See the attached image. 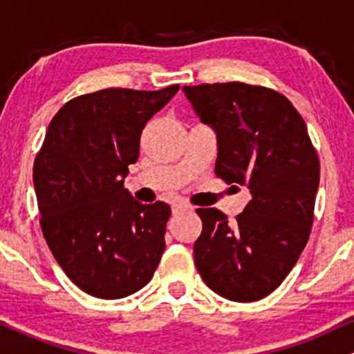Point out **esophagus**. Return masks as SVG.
I'll return each mask as SVG.
<instances>
[{"instance_id":"1","label":"esophagus","mask_w":354,"mask_h":354,"mask_svg":"<svg viewBox=\"0 0 354 354\" xmlns=\"http://www.w3.org/2000/svg\"><path fill=\"white\" fill-rule=\"evenodd\" d=\"M191 206L186 201L173 203V213H181V211H189Z\"/></svg>"}]
</instances>
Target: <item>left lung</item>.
Returning <instances> with one entry per match:
<instances>
[{"label": "left lung", "instance_id": "obj_1", "mask_svg": "<svg viewBox=\"0 0 354 354\" xmlns=\"http://www.w3.org/2000/svg\"><path fill=\"white\" fill-rule=\"evenodd\" d=\"M183 89L218 135L216 176L251 193L234 225L216 208L196 209L194 265L223 298L258 301L283 283L310 239L318 153L303 116L274 89L239 81Z\"/></svg>", "mask_w": 354, "mask_h": 354}]
</instances>
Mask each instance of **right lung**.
Here are the masks:
<instances>
[{"label":"right lung","instance_id":"1","mask_svg":"<svg viewBox=\"0 0 354 354\" xmlns=\"http://www.w3.org/2000/svg\"><path fill=\"white\" fill-rule=\"evenodd\" d=\"M178 89L106 88L76 96L53 118L35 158L43 236L68 278L95 298L136 293L160 265L171 208L141 205L123 178L140 156L146 123Z\"/></svg>","mask_w":354,"mask_h":354}]
</instances>
